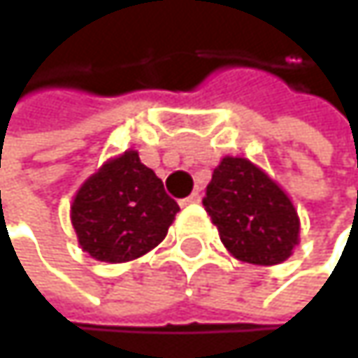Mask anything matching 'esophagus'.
I'll use <instances>...</instances> for the list:
<instances>
[{"label":"esophagus","mask_w":358,"mask_h":358,"mask_svg":"<svg viewBox=\"0 0 358 358\" xmlns=\"http://www.w3.org/2000/svg\"><path fill=\"white\" fill-rule=\"evenodd\" d=\"M199 201H201V194H199V192H192L190 196L182 199V201H180V205H182V207H186V205H192V203H199Z\"/></svg>","instance_id":"1"}]
</instances>
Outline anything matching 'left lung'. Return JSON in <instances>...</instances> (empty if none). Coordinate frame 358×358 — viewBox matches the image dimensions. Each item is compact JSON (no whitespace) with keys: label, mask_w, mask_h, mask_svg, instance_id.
Here are the masks:
<instances>
[{"label":"left lung","mask_w":358,"mask_h":358,"mask_svg":"<svg viewBox=\"0 0 358 358\" xmlns=\"http://www.w3.org/2000/svg\"><path fill=\"white\" fill-rule=\"evenodd\" d=\"M203 205L226 249L241 261L275 265L299 245L294 205L249 159L224 157L207 184Z\"/></svg>","instance_id":"obj_1"}]
</instances>
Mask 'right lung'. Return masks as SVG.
I'll return each instance as SVG.
<instances>
[{"instance_id":"1","label":"right lung","mask_w":358,"mask_h":358,"mask_svg":"<svg viewBox=\"0 0 358 358\" xmlns=\"http://www.w3.org/2000/svg\"><path fill=\"white\" fill-rule=\"evenodd\" d=\"M178 211L155 172L136 151H126L83 184L72 203V226L91 257L124 263L155 249Z\"/></svg>"}]
</instances>
